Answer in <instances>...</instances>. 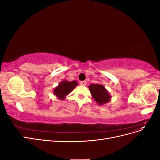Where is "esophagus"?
Listing matches in <instances>:
<instances>
[{
  "mask_svg": "<svg viewBox=\"0 0 160 160\" xmlns=\"http://www.w3.org/2000/svg\"><path fill=\"white\" fill-rule=\"evenodd\" d=\"M79 83L81 85H85L87 84V82L85 81H80Z\"/></svg>",
  "mask_w": 160,
  "mask_h": 160,
  "instance_id": "1",
  "label": "esophagus"
}]
</instances>
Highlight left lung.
<instances>
[{
  "instance_id": "left-lung-1",
  "label": "left lung",
  "mask_w": 160,
  "mask_h": 160,
  "mask_svg": "<svg viewBox=\"0 0 160 160\" xmlns=\"http://www.w3.org/2000/svg\"><path fill=\"white\" fill-rule=\"evenodd\" d=\"M91 95L99 105H103L109 101L111 96L102 85L92 84L89 86Z\"/></svg>"
}]
</instances>
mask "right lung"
I'll list each match as a JSON object with an SVG mask.
<instances>
[{"mask_svg":"<svg viewBox=\"0 0 160 160\" xmlns=\"http://www.w3.org/2000/svg\"><path fill=\"white\" fill-rule=\"evenodd\" d=\"M77 85H78V83L75 81L71 82L63 81L61 82L59 85L54 89L53 93L60 99H65V96L71 92Z\"/></svg>","mask_w":160,"mask_h":160,"instance_id":"right-lung-1","label":"right lung"}]
</instances>
